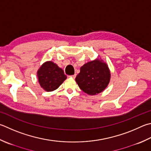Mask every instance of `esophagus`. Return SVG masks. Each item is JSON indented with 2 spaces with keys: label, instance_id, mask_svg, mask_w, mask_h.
I'll use <instances>...</instances> for the list:
<instances>
[{
  "label": "esophagus",
  "instance_id": "1",
  "mask_svg": "<svg viewBox=\"0 0 151 151\" xmlns=\"http://www.w3.org/2000/svg\"><path fill=\"white\" fill-rule=\"evenodd\" d=\"M69 76H70V77H71V78H75L76 77V74H75V75H73Z\"/></svg>",
  "mask_w": 151,
  "mask_h": 151
}]
</instances>
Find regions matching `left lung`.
<instances>
[{"mask_svg": "<svg viewBox=\"0 0 151 151\" xmlns=\"http://www.w3.org/2000/svg\"><path fill=\"white\" fill-rule=\"evenodd\" d=\"M110 79L108 65L102 60L87 63L81 68L75 81L83 92L90 95L99 94L106 88Z\"/></svg>", "mask_w": 151, "mask_h": 151, "instance_id": "1", "label": "left lung"}]
</instances>
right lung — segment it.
<instances>
[{
  "label": "right lung",
  "mask_w": 151,
  "mask_h": 151,
  "mask_svg": "<svg viewBox=\"0 0 151 151\" xmlns=\"http://www.w3.org/2000/svg\"><path fill=\"white\" fill-rule=\"evenodd\" d=\"M39 83L47 92H51L58 88L67 78L64 71L53 62H46L37 71Z\"/></svg>",
  "instance_id": "obj_1"
}]
</instances>
